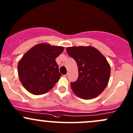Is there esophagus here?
<instances>
[{
  "label": "esophagus",
  "instance_id": "obj_1",
  "mask_svg": "<svg viewBox=\"0 0 133 133\" xmlns=\"http://www.w3.org/2000/svg\"><path fill=\"white\" fill-rule=\"evenodd\" d=\"M64 76H65V77H66V78H68V74H65V75H64Z\"/></svg>",
  "mask_w": 133,
  "mask_h": 133
}]
</instances>
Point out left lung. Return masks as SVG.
<instances>
[{
    "label": "left lung",
    "mask_w": 133,
    "mask_h": 133,
    "mask_svg": "<svg viewBox=\"0 0 133 133\" xmlns=\"http://www.w3.org/2000/svg\"><path fill=\"white\" fill-rule=\"evenodd\" d=\"M66 51L78 66V78L71 82L74 93L85 99L100 95L106 88L110 75V66L106 58L91 46L69 47Z\"/></svg>",
    "instance_id": "1"
}]
</instances>
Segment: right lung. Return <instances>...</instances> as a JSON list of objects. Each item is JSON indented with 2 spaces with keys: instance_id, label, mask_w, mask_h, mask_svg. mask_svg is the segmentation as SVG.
Wrapping results in <instances>:
<instances>
[{
  "instance_id": "right-lung-1",
  "label": "right lung",
  "mask_w": 133,
  "mask_h": 133,
  "mask_svg": "<svg viewBox=\"0 0 133 133\" xmlns=\"http://www.w3.org/2000/svg\"><path fill=\"white\" fill-rule=\"evenodd\" d=\"M63 49L61 46L40 44L23 55L18 65V76L28 92L42 95L55 86L61 76L55 59Z\"/></svg>"
}]
</instances>
